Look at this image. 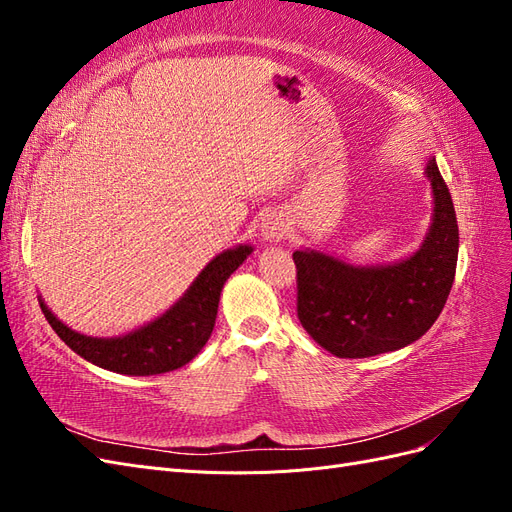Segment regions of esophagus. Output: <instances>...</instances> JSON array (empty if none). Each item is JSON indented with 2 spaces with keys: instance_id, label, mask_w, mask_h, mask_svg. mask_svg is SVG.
I'll return each mask as SVG.
<instances>
[{
  "instance_id": "obj_1",
  "label": "esophagus",
  "mask_w": 512,
  "mask_h": 512,
  "mask_svg": "<svg viewBox=\"0 0 512 512\" xmlns=\"http://www.w3.org/2000/svg\"><path fill=\"white\" fill-rule=\"evenodd\" d=\"M286 235V224L280 218V215H269L262 224V237L269 239V241H280Z\"/></svg>"
}]
</instances>
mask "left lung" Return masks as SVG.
<instances>
[{"instance_id":"8db88e82","label":"left lung","mask_w":512,"mask_h":512,"mask_svg":"<svg viewBox=\"0 0 512 512\" xmlns=\"http://www.w3.org/2000/svg\"><path fill=\"white\" fill-rule=\"evenodd\" d=\"M433 224L421 250L389 267H352L320 252H294L297 316L316 344L339 359L404 348L438 320L455 282L459 228L436 160Z\"/></svg>"}]
</instances>
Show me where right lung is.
<instances>
[{"label": "right lung", "instance_id": "add662e5", "mask_svg": "<svg viewBox=\"0 0 512 512\" xmlns=\"http://www.w3.org/2000/svg\"><path fill=\"white\" fill-rule=\"evenodd\" d=\"M250 245H239L215 256L196 277L192 288L168 312L147 327L115 339L87 337L68 329L40 301L53 331L83 359L128 376H153L190 363L211 337L224 282L250 256Z\"/></svg>", "mask_w": 512, "mask_h": 512}]
</instances>
